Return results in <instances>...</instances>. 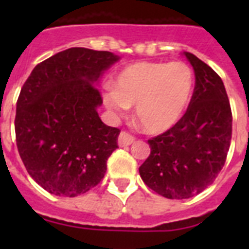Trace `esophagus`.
<instances>
[{"mask_svg": "<svg viewBox=\"0 0 249 249\" xmlns=\"http://www.w3.org/2000/svg\"><path fill=\"white\" fill-rule=\"evenodd\" d=\"M134 142V137L130 136L129 133L121 132L119 134V138H117V143L120 147H126V146H130V144Z\"/></svg>", "mask_w": 249, "mask_h": 249, "instance_id": "esophagus-1", "label": "esophagus"}]
</instances>
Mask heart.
Instances as JSON below:
<instances>
[{
  "label": "heart",
  "instance_id": "heart-1",
  "mask_svg": "<svg viewBox=\"0 0 249 249\" xmlns=\"http://www.w3.org/2000/svg\"><path fill=\"white\" fill-rule=\"evenodd\" d=\"M193 90L194 73L187 64L138 62L119 72L113 90L105 94V105L116 115L134 107L144 132L159 134L181 120Z\"/></svg>",
  "mask_w": 249,
  "mask_h": 249
}]
</instances>
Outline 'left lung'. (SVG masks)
I'll return each mask as SVG.
<instances>
[{
    "label": "left lung",
    "mask_w": 249,
    "mask_h": 249,
    "mask_svg": "<svg viewBox=\"0 0 249 249\" xmlns=\"http://www.w3.org/2000/svg\"><path fill=\"white\" fill-rule=\"evenodd\" d=\"M182 55L195 72L189 108L173 128L148 141L151 154L140 166L144 183L168 199H189L212 185L231 141V108L222 80L194 54Z\"/></svg>",
    "instance_id": "1"
}]
</instances>
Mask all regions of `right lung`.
<instances>
[{
    "label": "right lung",
    "mask_w": 249,
    "mask_h": 249,
    "mask_svg": "<svg viewBox=\"0 0 249 249\" xmlns=\"http://www.w3.org/2000/svg\"><path fill=\"white\" fill-rule=\"evenodd\" d=\"M120 56L71 48L33 68L18 98L15 134L29 176L56 196L85 194L105 177L120 130L98 115L97 85Z\"/></svg>",
    "instance_id": "add662e5"
}]
</instances>
